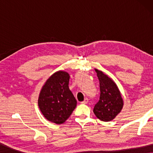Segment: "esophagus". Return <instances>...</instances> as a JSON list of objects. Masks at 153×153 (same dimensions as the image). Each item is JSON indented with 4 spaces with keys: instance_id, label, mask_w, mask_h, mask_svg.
Here are the masks:
<instances>
[{
    "instance_id": "esophagus-1",
    "label": "esophagus",
    "mask_w": 153,
    "mask_h": 153,
    "mask_svg": "<svg viewBox=\"0 0 153 153\" xmlns=\"http://www.w3.org/2000/svg\"><path fill=\"white\" fill-rule=\"evenodd\" d=\"M88 98H85L84 100H83V101L81 102V104H87V103H88Z\"/></svg>"
}]
</instances>
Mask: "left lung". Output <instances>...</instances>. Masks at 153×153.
I'll return each instance as SVG.
<instances>
[{
  "mask_svg": "<svg viewBox=\"0 0 153 153\" xmlns=\"http://www.w3.org/2000/svg\"><path fill=\"white\" fill-rule=\"evenodd\" d=\"M100 81V100L93 108L96 117L108 122L116 118L124 105L123 97L116 83L103 72L95 69Z\"/></svg>",
  "mask_w": 153,
  "mask_h": 153,
  "instance_id": "obj_1",
  "label": "left lung"
}]
</instances>
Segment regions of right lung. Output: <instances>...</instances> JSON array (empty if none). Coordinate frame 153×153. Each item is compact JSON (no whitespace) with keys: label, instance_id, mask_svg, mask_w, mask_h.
I'll use <instances>...</instances> for the list:
<instances>
[{"label":"right lung","instance_id":"1","mask_svg":"<svg viewBox=\"0 0 153 153\" xmlns=\"http://www.w3.org/2000/svg\"><path fill=\"white\" fill-rule=\"evenodd\" d=\"M70 75L59 70L49 77L42 88L38 106L44 117L56 124L68 120L76 106V100L69 88Z\"/></svg>","mask_w":153,"mask_h":153}]
</instances>
